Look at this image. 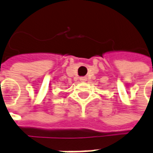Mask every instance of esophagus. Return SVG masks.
<instances>
[{
  "label": "esophagus",
  "mask_w": 153,
  "mask_h": 153,
  "mask_svg": "<svg viewBox=\"0 0 153 153\" xmlns=\"http://www.w3.org/2000/svg\"><path fill=\"white\" fill-rule=\"evenodd\" d=\"M80 81L86 82L87 81V78H86V77H81V78H80Z\"/></svg>",
  "instance_id": "1"
}]
</instances>
